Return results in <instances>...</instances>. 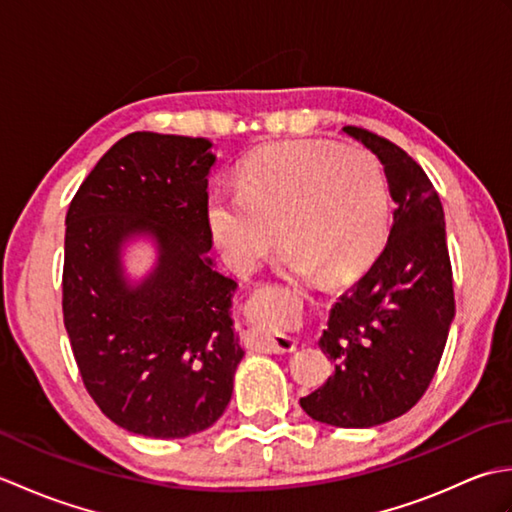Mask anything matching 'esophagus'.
<instances>
[{"instance_id":"esophagus-1","label":"esophagus","mask_w":512,"mask_h":512,"mask_svg":"<svg viewBox=\"0 0 512 512\" xmlns=\"http://www.w3.org/2000/svg\"><path fill=\"white\" fill-rule=\"evenodd\" d=\"M259 341H262L266 352H273V354L295 352L297 350V341L292 339V336H286V334H262V336H259Z\"/></svg>"}]
</instances>
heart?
<instances>
[{
	"label": "heart",
	"mask_w": 512,
	"mask_h": 512,
	"mask_svg": "<svg viewBox=\"0 0 512 512\" xmlns=\"http://www.w3.org/2000/svg\"><path fill=\"white\" fill-rule=\"evenodd\" d=\"M204 220L235 273H253L279 231L290 273L321 270L328 279H345L383 244L389 187L369 151L317 140L277 143L246 158L237 191L209 193Z\"/></svg>",
	"instance_id": "b5f03b06"
}]
</instances>
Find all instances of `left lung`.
<instances>
[{"mask_svg":"<svg viewBox=\"0 0 512 512\" xmlns=\"http://www.w3.org/2000/svg\"><path fill=\"white\" fill-rule=\"evenodd\" d=\"M343 132L383 165L394 224L372 268L330 310L319 347L332 376L299 402L317 422L367 429L407 413L427 391L455 317L453 273L427 173L387 138L361 127Z\"/></svg>","mask_w":512,"mask_h":512,"instance_id":"8db88e82","label":"left lung"}]
</instances>
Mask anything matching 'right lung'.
<instances>
[{
	"label": "right lung",
	"instance_id": "1",
	"mask_svg": "<svg viewBox=\"0 0 512 512\" xmlns=\"http://www.w3.org/2000/svg\"><path fill=\"white\" fill-rule=\"evenodd\" d=\"M211 140L136 132L96 162L65 215L63 323L83 385L138 436L209 429L233 396L244 350L231 317L237 281L215 268L204 220ZM157 264L124 275L134 238Z\"/></svg>",
	"mask_w": 512,
	"mask_h": 512
}]
</instances>
